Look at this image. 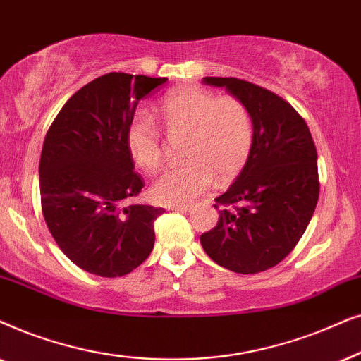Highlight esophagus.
Listing matches in <instances>:
<instances>
[{
  "instance_id": "esophagus-1",
  "label": "esophagus",
  "mask_w": 361,
  "mask_h": 361,
  "mask_svg": "<svg viewBox=\"0 0 361 361\" xmlns=\"http://www.w3.org/2000/svg\"><path fill=\"white\" fill-rule=\"evenodd\" d=\"M193 206L191 204H178V206H170L171 211H181V213H186V211H191Z\"/></svg>"
}]
</instances>
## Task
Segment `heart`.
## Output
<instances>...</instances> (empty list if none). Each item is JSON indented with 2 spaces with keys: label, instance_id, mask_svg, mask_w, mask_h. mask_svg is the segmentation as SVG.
<instances>
[{
  "label": "heart",
  "instance_id": "obj_1",
  "mask_svg": "<svg viewBox=\"0 0 361 361\" xmlns=\"http://www.w3.org/2000/svg\"><path fill=\"white\" fill-rule=\"evenodd\" d=\"M157 117L168 137L185 138L186 165L171 168L152 185L153 200L161 204L191 203L213 186L234 178L246 165L252 148V118L233 95L216 97L201 87H180L157 105ZM128 153L143 171L160 170L165 160L161 133L145 114H137L125 133Z\"/></svg>",
  "mask_w": 361,
  "mask_h": 361
}]
</instances>
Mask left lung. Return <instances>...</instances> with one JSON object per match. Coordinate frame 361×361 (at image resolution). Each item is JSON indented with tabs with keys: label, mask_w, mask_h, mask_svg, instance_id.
Masks as SVG:
<instances>
[{
	"label": "left lung",
	"mask_w": 361,
	"mask_h": 361,
	"mask_svg": "<svg viewBox=\"0 0 361 361\" xmlns=\"http://www.w3.org/2000/svg\"><path fill=\"white\" fill-rule=\"evenodd\" d=\"M203 82L224 87L246 105L254 140L236 181L214 200V208L223 209L218 224L201 234V246L233 272L267 271L289 256L315 211V143L300 114L271 90L236 77H204Z\"/></svg>",
	"instance_id": "left-lung-1"
}]
</instances>
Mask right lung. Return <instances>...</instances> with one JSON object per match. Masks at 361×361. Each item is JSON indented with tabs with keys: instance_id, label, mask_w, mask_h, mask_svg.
Masks as SVG:
<instances>
[{
	"instance_id": "add662e5",
	"label": "right lung",
	"mask_w": 361,
	"mask_h": 361,
	"mask_svg": "<svg viewBox=\"0 0 361 361\" xmlns=\"http://www.w3.org/2000/svg\"><path fill=\"white\" fill-rule=\"evenodd\" d=\"M166 77L110 72L79 89L56 115L39 160L41 208L61 251L90 274L122 277L150 256L155 206L128 203L145 181L125 133L138 102Z\"/></svg>"
}]
</instances>
